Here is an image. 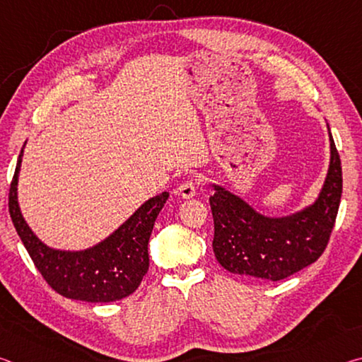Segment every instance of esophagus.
Masks as SVG:
<instances>
[{
    "label": "esophagus",
    "instance_id": "esophagus-1",
    "mask_svg": "<svg viewBox=\"0 0 362 362\" xmlns=\"http://www.w3.org/2000/svg\"><path fill=\"white\" fill-rule=\"evenodd\" d=\"M196 188H198V187H196L194 180H185L183 183H180L179 187H177L175 193L182 196V198L188 199V198H193V196L196 194Z\"/></svg>",
    "mask_w": 362,
    "mask_h": 362
}]
</instances>
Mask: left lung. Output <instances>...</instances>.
I'll return each instance as SVG.
<instances>
[{
  "mask_svg": "<svg viewBox=\"0 0 362 362\" xmlns=\"http://www.w3.org/2000/svg\"><path fill=\"white\" fill-rule=\"evenodd\" d=\"M330 161L313 203L287 216H267L230 189L211 183L214 254L230 273L279 281L320 259L341 198V164L329 124Z\"/></svg>",
  "mask_w": 362,
  "mask_h": 362,
  "instance_id": "obj_1",
  "label": "left lung"
}]
</instances>
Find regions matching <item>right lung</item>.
Listing matches in <instances>:
<instances>
[{
  "label": "right lung",
  "mask_w": 362,
  "mask_h": 362,
  "mask_svg": "<svg viewBox=\"0 0 362 362\" xmlns=\"http://www.w3.org/2000/svg\"><path fill=\"white\" fill-rule=\"evenodd\" d=\"M25 144L9 188V214L41 276L57 293L71 300L107 303L131 296L148 272L150 235L169 192L145 201L124 223L94 246L81 250L49 247L25 222L17 198Z\"/></svg>",
  "instance_id": "1"
}]
</instances>
